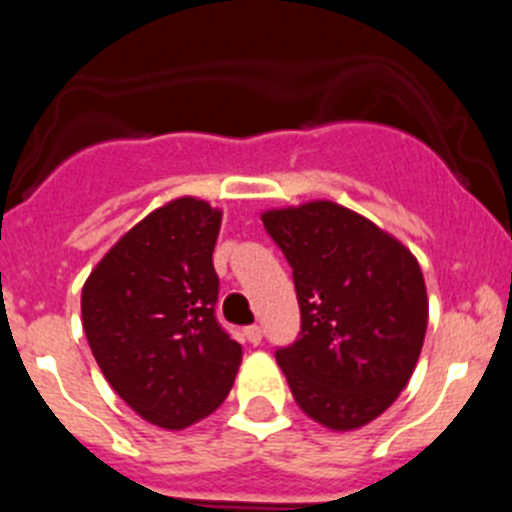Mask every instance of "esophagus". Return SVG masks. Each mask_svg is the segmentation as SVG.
Masks as SVG:
<instances>
[{
  "mask_svg": "<svg viewBox=\"0 0 512 512\" xmlns=\"http://www.w3.org/2000/svg\"><path fill=\"white\" fill-rule=\"evenodd\" d=\"M243 336H246L248 343H253V346H259L261 338H264V333H261L259 325H248V328L243 330Z\"/></svg>",
  "mask_w": 512,
  "mask_h": 512,
  "instance_id": "1",
  "label": "esophagus"
}]
</instances>
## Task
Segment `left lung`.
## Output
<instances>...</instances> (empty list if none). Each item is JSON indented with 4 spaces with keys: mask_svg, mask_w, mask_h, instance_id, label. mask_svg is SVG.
<instances>
[{
    "mask_svg": "<svg viewBox=\"0 0 512 512\" xmlns=\"http://www.w3.org/2000/svg\"><path fill=\"white\" fill-rule=\"evenodd\" d=\"M292 266L302 330L279 348L292 397L330 431L377 420L408 387L428 328L418 259L369 217L330 200L261 212Z\"/></svg>",
    "mask_w": 512,
    "mask_h": 512,
    "instance_id": "1",
    "label": "left lung"
}]
</instances>
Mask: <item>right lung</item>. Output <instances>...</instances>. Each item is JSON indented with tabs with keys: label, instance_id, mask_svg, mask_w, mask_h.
I'll use <instances>...</instances> for the list:
<instances>
[{
	"label": "right lung",
	"instance_id": "obj_1",
	"mask_svg": "<svg viewBox=\"0 0 512 512\" xmlns=\"http://www.w3.org/2000/svg\"><path fill=\"white\" fill-rule=\"evenodd\" d=\"M223 210L176 197L148 212L81 289V325L112 390L164 431L220 408L243 351L215 320Z\"/></svg>",
	"mask_w": 512,
	"mask_h": 512
}]
</instances>
